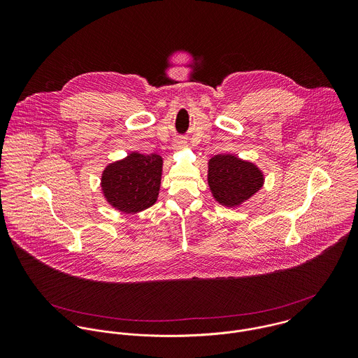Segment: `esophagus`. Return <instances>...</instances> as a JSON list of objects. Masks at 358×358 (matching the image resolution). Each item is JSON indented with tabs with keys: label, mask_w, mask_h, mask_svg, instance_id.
I'll use <instances>...</instances> for the list:
<instances>
[{
	"label": "esophagus",
	"mask_w": 358,
	"mask_h": 358,
	"mask_svg": "<svg viewBox=\"0 0 358 358\" xmlns=\"http://www.w3.org/2000/svg\"><path fill=\"white\" fill-rule=\"evenodd\" d=\"M185 146H186L185 141H176L175 142V150H182Z\"/></svg>",
	"instance_id": "34e87169"
}]
</instances>
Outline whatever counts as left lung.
Listing matches in <instances>:
<instances>
[{"instance_id":"obj_1","label":"left lung","mask_w":358,"mask_h":358,"mask_svg":"<svg viewBox=\"0 0 358 358\" xmlns=\"http://www.w3.org/2000/svg\"><path fill=\"white\" fill-rule=\"evenodd\" d=\"M263 173L254 162L231 154H217L208 162V185L213 199L224 206H238L263 186Z\"/></svg>"}]
</instances>
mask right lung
<instances>
[{
    "label": "right lung",
    "mask_w": 358,
    "mask_h": 358,
    "mask_svg": "<svg viewBox=\"0 0 358 358\" xmlns=\"http://www.w3.org/2000/svg\"><path fill=\"white\" fill-rule=\"evenodd\" d=\"M162 175L158 154L134 153L108 164L102 173L103 196L113 208L138 213L155 204Z\"/></svg>",
    "instance_id": "right-lung-1"
}]
</instances>
